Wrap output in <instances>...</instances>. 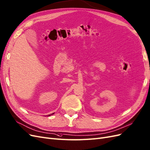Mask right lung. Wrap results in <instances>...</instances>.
Returning a JSON list of instances; mask_svg holds the SVG:
<instances>
[{"label":"right lung","instance_id":"add662e5","mask_svg":"<svg viewBox=\"0 0 150 150\" xmlns=\"http://www.w3.org/2000/svg\"><path fill=\"white\" fill-rule=\"evenodd\" d=\"M53 114H54V113H53ZM50 115H49V116H50Z\"/></svg>","mask_w":150,"mask_h":150}]
</instances>
